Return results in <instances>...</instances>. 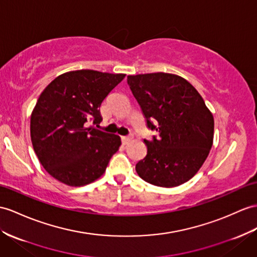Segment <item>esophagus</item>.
Here are the masks:
<instances>
[{"label": "esophagus", "mask_w": 257, "mask_h": 257, "mask_svg": "<svg viewBox=\"0 0 257 257\" xmlns=\"http://www.w3.org/2000/svg\"><path fill=\"white\" fill-rule=\"evenodd\" d=\"M122 143L124 144V145H126V144H128L131 141L133 140V134H130L127 136H122Z\"/></svg>", "instance_id": "1"}]
</instances>
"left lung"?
I'll use <instances>...</instances> for the list:
<instances>
[{
	"label": "left lung",
	"instance_id": "8db88e82",
	"mask_svg": "<svg viewBox=\"0 0 257 257\" xmlns=\"http://www.w3.org/2000/svg\"><path fill=\"white\" fill-rule=\"evenodd\" d=\"M127 84L147 127L158 134L144 140L147 155L136 164L137 174L161 187L187 182L203 166L214 140V117L204 99L174 74L128 75Z\"/></svg>",
	"mask_w": 257,
	"mask_h": 257
}]
</instances>
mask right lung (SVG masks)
<instances>
[{"label":"right lung","instance_id":"1","mask_svg":"<svg viewBox=\"0 0 257 257\" xmlns=\"http://www.w3.org/2000/svg\"><path fill=\"white\" fill-rule=\"evenodd\" d=\"M125 74L79 70L50 83L30 117L34 150L46 171L70 186H84L104 173L121 145L118 135L88 126L102 121L100 105Z\"/></svg>","mask_w":257,"mask_h":257}]
</instances>
